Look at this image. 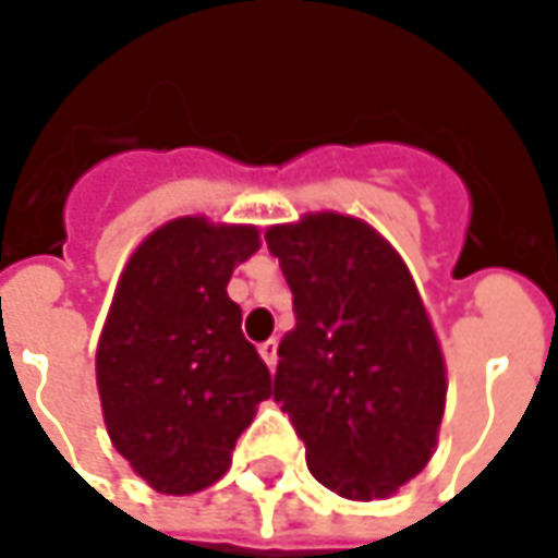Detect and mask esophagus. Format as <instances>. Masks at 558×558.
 I'll use <instances>...</instances> for the list:
<instances>
[{
    "label": "esophagus",
    "mask_w": 558,
    "mask_h": 558,
    "mask_svg": "<svg viewBox=\"0 0 558 558\" xmlns=\"http://www.w3.org/2000/svg\"><path fill=\"white\" fill-rule=\"evenodd\" d=\"M259 354H263L265 366H268V369H275V363H278V342H275V339L263 342L259 344Z\"/></svg>",
    "instance_id": "obj_1"
}]
</instances>
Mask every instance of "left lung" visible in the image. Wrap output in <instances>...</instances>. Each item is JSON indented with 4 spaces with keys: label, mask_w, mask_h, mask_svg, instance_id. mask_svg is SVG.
Listing matches in <instances>:
<instances>
[{
    "label": "left lung",
    "mask_w": 558,
    "mask_h": 558,
    "mask_svg": "<svg viewBox=\"0 0 558 558\" xmlns=\"http://www.w3.org/2000/svg\"><path fill=\"white\" fill-rule=\"evenodd\" d=\"M293 293L275 403L317 483L388 498L437 446L446 366L422 295L388 241L354 216L314 214L265 231Z\"/></svg>",
    "instance_id": "8db88e82"
}]
</instances>
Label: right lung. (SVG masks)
Returning a JSON list of instances; mask_svg holds the SVG:
<instances>
[{"mask_svg":"<svg viewBox=\"0 0 558 558\" xmlns=\"http://www.w3.org/2000/svg\"><path fill=\"white\" fill-rule=\"evenodd\" d=\"M259 250L250 226L173 219L136 247L97 344L106 430L158 492L192 495L229 470L231 449L271 397L241 332L231 271Z\"/></svg>","mask_w":558,"mask_h":558,"instance_id":"right-lung-1","label":"right lung"}]
</instances>
